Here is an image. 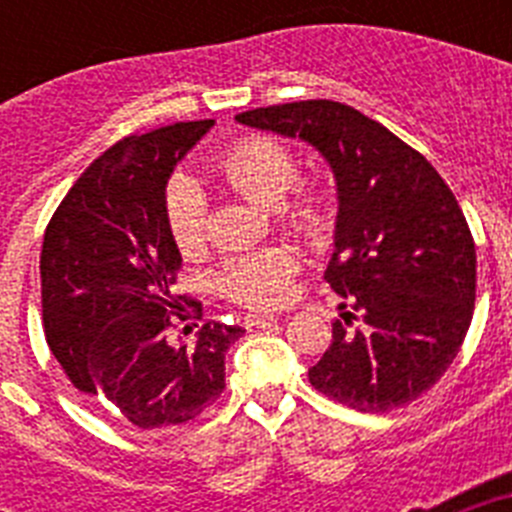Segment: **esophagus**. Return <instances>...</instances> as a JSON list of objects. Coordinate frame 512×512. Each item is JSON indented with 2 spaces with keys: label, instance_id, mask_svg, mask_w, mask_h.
I'll return each instance as SVG.
<instances>
[{
  "label": "esophagus",
  "instance_id": "obj_1",
  "mask_svg": "<svg viewBox=\"0 0 512 512\" xmlns=\"http://www.w3.org/2000/svg\"><path fill=\"white\" fill-rule=\"evenodd\" d=\"M279 315H246V320H243V325L246 328H266V325L277 323Z\"/></svg>",
  "mask_w": 512,
  "mask_h": 512
}]
</instances>
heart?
I'll return each mask as SVG.
<instances>
[{"label": "heart", "mask_w": 512, "mask_h": 512, "mask_svg": "<svg viewBox=\"0 0 512 512\" xmlns=\"http://www.w3.org/2000/svg\"><path fill=\"white\" fill-rule=\"evenodd\" d=\"M217 176L253 205L279 207L300 179V166L277 140L248 138L217 161ZM282 217L297 235L310 241L320 238L328 228V210L323 197L315 192L300 194L292 205L284 207ZM166 225L171 241L184 256H194L205 243V197L187 179H176L169 187ZM295 271V253L287 248H266L251 256L230 259L217 277V287L238 305L269 310L287 302Z\"/></svg>", "instance_id": "heart-1"}]
</instances>
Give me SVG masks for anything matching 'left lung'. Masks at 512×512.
I'll use <instances>...</instances> for the list:
<instances>
[{
    "label": "left lung",
    "instance_id": "1",
    "mask_svg": "<svg viewBox=\"0 0 512 512\" xmlns=\"http://www.w3.org/2000/svg\"><path fill=\"white\" fill-rule=\"evenodd\" d=\"M235 120L305 140L336 176V251L325 282L343 297L341 320L307 372L310 384L361 413L418 400L456 359L474 312L477 251L449 184L348 104L307 99Z\"/></svg>",
    "mask_w": 512,
    "mask_h": 512
}]
</instances>
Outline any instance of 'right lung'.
I'll return each mask as SVG.
<instances>
[{"mask_svg":"<svg viewBox=\"0 0 512 512\" xmlns=\"http://www.w3.org/2000/svg\"><path fill=\"white\" fill-rule=\"evenodd\" d=\"M212 125L174 122L122 138L94 158L45 228L48 346L76 390L110 400L143 431L205 413L225 390V351L246 333L210 320L192 341L174 336L189 315L174 295L182 253L166 225V184Z\"/></svg>","mask_w":512,"mask_h":512,"instance_id":"obj_1","label":"right lung"}]
</instances>
